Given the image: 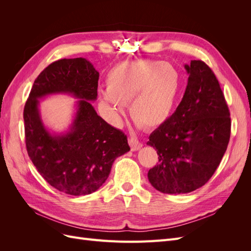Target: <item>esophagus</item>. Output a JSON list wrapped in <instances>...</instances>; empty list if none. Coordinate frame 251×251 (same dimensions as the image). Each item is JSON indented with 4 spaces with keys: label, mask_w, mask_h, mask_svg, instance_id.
<instances>
[{
    "label": "esophagus",
    "mask_w": 251,
    "mask_h": 251,
    "mask_svg": "<svg viewBox=\"0 0 251 251\" xmlns=\"http://www.w3.org/2000/svg\"><path fill=\"white\" fill-rule=\"evenodd\" d=\"M128 144H130L132 151H138L142 148V143L135 138H128Z\"/></svg>",
    "instance_id": "esophagus-1"
}]
</instances>
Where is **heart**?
<instances>
[{
    "mask_svg": "<svg viewBox=\"0 0 251 251\" xmlns=\"http://www.w3.org/2000/svg\"><path fill=\"white\" fill-rule=\"evenodd\" d=\"M180 86L177 70L159 60L139 59L121 63L109 71L107 89L100 91L108 105V119L119 126L130 103L134 123L144 130H154L169 119Z\"/></svg>",
    "mask_w": 251,
    "mask_h": 251,
    "instance_id": "1",
    "label": "heart"
}]
</instances>
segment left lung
Here are the masks:
<instances>
[{
    "label": "left lung",
    "mask_w": 251,
    "mask_h": 251,
    "mask_svg": "<svg viewBox=\"0 0 251 251\" xmlns=\"http://www.w3.org/2000/svg\"><path fill=\"white\" fill-rule=\"evenodd\" d=\"M184 68L188 80L181 102L147 142L159 155L148 178L163 194H187L203 186L230 138V114L216 75L202 60Z\"/></svg>",
    "instance_id": "8db88e82"
}]
</instances>
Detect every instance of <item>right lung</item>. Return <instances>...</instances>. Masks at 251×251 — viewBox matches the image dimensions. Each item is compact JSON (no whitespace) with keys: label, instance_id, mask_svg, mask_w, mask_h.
Listing matches in <instances>:
<instances>
[{"label":"right lung","instance_id":"right-lung-1","mask_svg":"<svg viewBox=\"0 0 251 251\" xmlns=\"http://www.w3.org/2000/svg\"><path fill=\"white\" fill-rule=\"evenodd\" d=\"M98 73L82 57L50 64L34 80L24 108L28 155L41 176L57 191L82 196L96 192L108 179L113 162L130 151L126 136L97 115ZM68 94L80 100L70 130L51 133L39 113V100Z\"/></svg>","mask_w":251,"mask_h":251}]
</instances>
